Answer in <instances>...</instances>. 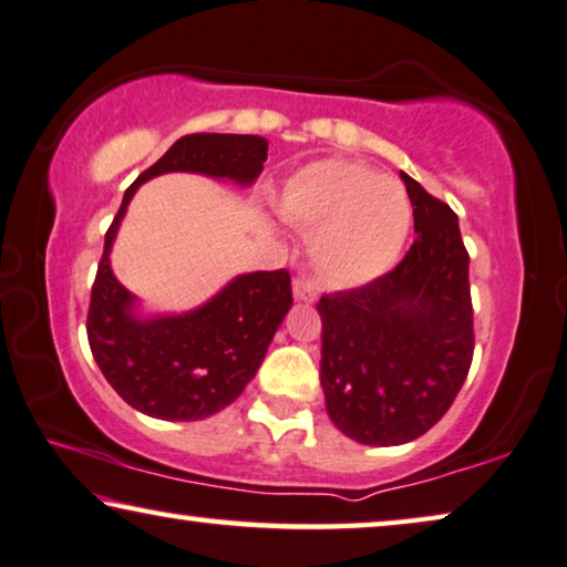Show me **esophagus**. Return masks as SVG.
Wrapping results in <instances>:
<instances>
[{"instance_id":"obj_1","label":"esophagus","mask_w":567,"mask_h":567,"mask_svg":"<svg viewBox=\"0 0 567 567\" xmlns=\"http://www.w3.org/2000/svg\"><path fill=\"white\" fill-rule=\"evenodd\" d=\"M292 292H295V300H300V302H313L316 300V285L310 282L308 277H295Z\"/></svg>"}]
</instances>
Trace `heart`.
<instances>
[{
  "mask_svg": "<svg viewBox=\"0 0 567 567\" xmlns=\"http://www.w3.org/2000/svg\"><path fill=\"white\" fill-rule=\"evenodd\" d=\"M280 215L316 230L310 254L323 277L362 285L395 265L411 228V205L395 179L347 158H321L285 182Z\"/></svg>",
  "mask_w": 567,
  "mask_h": 567,
  "instance_id": "b5f03b06",
  "label": "heart"
}]
</instances>
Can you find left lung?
<instances>
[{"mask_svg":"<svg viewBox=\"0 0 567 567\" xmlns=\"http://www.w3.org/2000/svg\"><path fill=\"white\" fill-rule=\"evenodd\" d=\"M416 241L390 272L321 295L326 411L349 440L395 446L440 421L473 362L470 257L457 215L401 174Z\"/></svg>","mask_w":567,"mask_h":567,"instance_id":"obj_1","label":"left lung"}]
</instances>
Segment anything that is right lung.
Returning a JSON list of instances; mask_svg holds the SVG:
<instances>
[{"label": "right lung", "instance_id": "right-lung-1", "mask_svg": "<svg viewBox=\"0 0 567 567\" xmlns=\"http://www.w3.org/2000/svg\"><path fill=\"white\" fill-rule=\"evenodd\" d=\"M261 135H182L154 166L125 189L105 234L92 285L86 339L115 393L135 411L164 421H200L236 401L257 374L269 341L292 306L287 269L238 275L205 306L182 316L138 318L135 298L110 269L117 226L143 182L166 172H197L251 185L265 169Z\"/></svg>", "mask_w": 567, "mask_h": 567}]
</instances>
